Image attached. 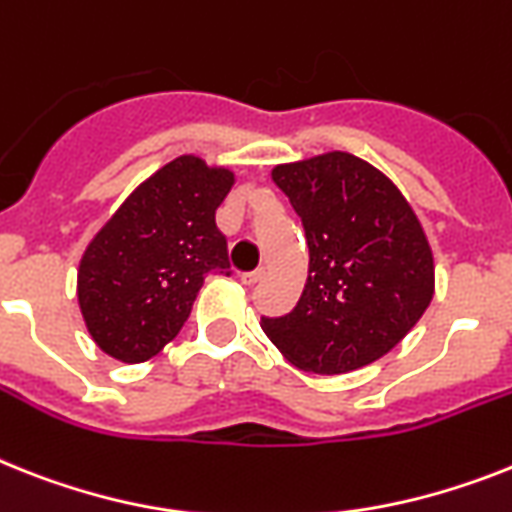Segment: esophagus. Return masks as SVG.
I'll list each match as a JSON object with an SVG mask.
<instances>
[{
	"label": "esophagus",
	"mask_w": 512,
	"mask_h": 512,
	"mask_svg": "<svg viewBox=\"0 0 512 512\" xmlns=\"http://www.w3.org/2000/svg\"><path fill=\"white\" fill-rule=\"evenodd\" d=\"M264 274H266V269L264 266H259V269H253V272L240 274V282H243V285H256V282L264 280Z\"/></svg>",
	"instance_id": "obj_1"
}]
</instances>
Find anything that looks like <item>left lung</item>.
I'll use <instances>...</instances> for the list:
<instances>
[{
    "label": "left lung",
    "mask_w": 512,
    "mask_h": 512,
    "mask_svg": "<svg viewBox=\"0 0 512 512\" xmlns=\"http://www.w3.org/2000/svg\"><path fill=\"white\" fill-rule=\"evenodd\" d=\"M277 188L301 217L308 280L290 314L261 329L311 374H348L403 340L434 295L424 227L390 177L348 151L277 164Z\"/></svg>",
    "instance_id": "obj_1"
}]
</instances>
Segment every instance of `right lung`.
Instances as JSON below:
<instances>
[{"mask_svg":"<svg viewBox=\"0 0 512 512\" xmlns=\"http://www.w3.org/2000/svg\"><path fill=\"white\" fill-rule=\"evenodd\" d=\"M232 183L227 167L177 156L143 180L88 243L78 303L107 356L149 361L188 322L206 274H230L214 214Z\"/></svg>","mask_w":512,"mask_h":512,"instance_id":"1","label":"right lung"}]
</instances>
